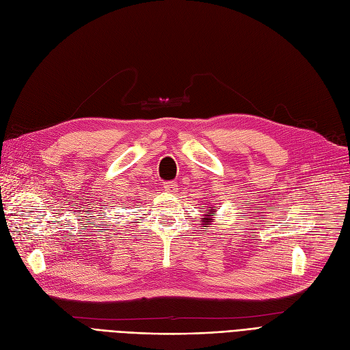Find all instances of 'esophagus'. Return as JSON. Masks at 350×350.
<instances>
[{"label":"esophagus","instance_id":"obj_1","mask_svg":"<svg viewBox=\"0 0 350 350\" xmlns=\"http://www.w3.org/2000/svg\"><path fill=\"white\" fill-rule=\"evenodd\" d=\"M163 188H165V191L171 192V194H175L176 189H178V185H176V183H174V180H170V183L163 184Z\"/></svg>","mask_w":350,"mask_h":350}]
</instances>
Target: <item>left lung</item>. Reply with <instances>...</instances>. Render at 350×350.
<instances>
[{
  "instance_id": "8db88e82",
  "label": "left lung",
  "mask_w": 350,
  "mask_h": 350,
  "mask_svg": "<svg viewBox=\"0 0 350 350\" xmlns=\"http://www.w3.org/2000/svg\"><path fill=\"white\" fill-rule=\"evenodd\" d=\"M211 210L210 211H207V214L202 217V221H204V224H210V221L213 220V215H215V208L214 207H210Z\"/></svg>"
}]
</instances>
